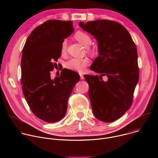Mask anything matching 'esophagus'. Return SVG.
Listing matches in <instances>:
<instances>
[{
	"label": "esophagus",
	"mask_w": 158,
	"mask_h": 158,
	"mask_svg": "<svg viewBox=\"0 0 158 158\" xmlns=\"http://www.w3.org/2000/svg\"><path fill=\"white\" fill-rule=\"evenodd\" d=\"M79 76H80V78H81V80H83V79H84V75H83V74H79Z\"/></svg>",
	"instance_id": "esophagus-1"
}]
</instances>
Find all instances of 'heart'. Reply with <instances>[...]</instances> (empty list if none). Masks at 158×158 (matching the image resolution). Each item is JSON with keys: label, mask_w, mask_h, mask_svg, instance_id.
<instances>
[{"label": "heart", "mask_w": 158, "mask_h": 158, "mask_svg": "<svg viewBox=\"0 0 158 158\" xmlns=\"http://www.w3.org/2000/svg\"><path fill=\"white\" fill-rule=\"evenodd\" d=\"M74 37L78 42L84 45L87 52L89 53L94 52L95 49L89 46L92 42V38L88 33L82 31H78L75 33ZM67 47V40H64L60 46L61 54L63 55L65 54ZM88 62L89 60L87 58H71L65 62V66L67 69L71 71L77 73H82L85 69Z\"/></svg>", "instance_id": "heart-1"}]
</instances>
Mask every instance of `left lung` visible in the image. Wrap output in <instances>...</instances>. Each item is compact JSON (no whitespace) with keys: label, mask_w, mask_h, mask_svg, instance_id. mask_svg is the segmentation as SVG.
I'll list each match as a JSON object with an SVG mask.
<instances>
[{"label":"left lung","mask_w":158,"mask_h":158,"mask_svg":"<svg viewBox=\"0 0 158 158\" xmlns=\"http://www.w3.org/2000/svg\"><path fill=\"white\" fill-rule=\"evenodd\" d=\"M79 26L98 42L99 56L90 69L101 76H84L93 113L101 121L113 122L132 103L139 77L136 46L127 29L116 21L81 22ZM104 75L107 81L102 80Z\"/></svg>","instance_id":"8db88e82"}]
</instances>
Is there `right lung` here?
Masks as SVG:
<instances>
[{
	"mask_svg": "<svg viewBox=\"0 0 158 158\" xmlns=\"http://www.w3.org/2000/svg\"><path fill=\"white\" fill-rule=\"evenodd\" d=\"M73 23L46 21L32 31L22 49V92L33 114L45 122L56 123L64 117L69 98L80 79L77 73L67 69L54 80L51 79L50 72L61 56V44L74 31Z\"/></svg>",
	"mask_w": 158,
	"mask_h": 158,
	"instance_id": "add662e5",
	"label": "right lung"
}]
</instances>
